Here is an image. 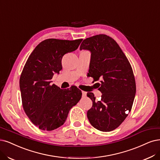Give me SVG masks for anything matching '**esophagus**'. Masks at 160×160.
<instances>
[{"instance_id": "esophagus-1", "label": "esophagus", "mask_w": 160, "mask_h": 160, "mask_svg": "<svg viewBox=\"0 0 160 160\" xmlns=\"http://www.w3.org/2000/svg\"><path fill=\"white\" fill-rule=\"evenodd\" d=\"M82 96H83V97H86V94H87V93H86V92L82 91Z\"/></svg>"}]
</instances>
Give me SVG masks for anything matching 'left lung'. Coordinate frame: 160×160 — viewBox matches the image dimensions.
Here are the masks:
<instances>
[{
	"instance_id": "8db88e82",
	"label": "left lung",
	"mask_w": 160,
	"mask_h": 160,
	"mask_svg": "<svg viewBox=\"0 0 160 160\" xmlns=\"http://www.w3.org/2000/svg\"><path fill=\"white\" fill-rule=\"evenodd\" d=\"M80 50L90 51L88 74L96 81L102 80L100 101H96L92 92L87 93L93 103L88 119L99 131H113L125 121L134 99L136 82L131 64L116 41L104 34L84 39Z\"/></svg>"
}]
</instances>
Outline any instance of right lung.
I'll return each instance as SVG.
<instances>
[{"label":"right lung","mask_w":160,"mask_h":160,"mask_svg":"<svg viewBox=\"0 0 160 160\" xmlns=\"http://www.w3.org/2000/svg\"><path fill=\"white\" fill-rule=\"evenodd\" d=\"M82 39L73 41L47 39L28 57L20 78L23 110L29 119L43 131L62 126L69 111L82 97L76 86L62 90L51 84L54 74L62 70V58L78 49Z\"/></svg>","instance_id":"add662e5"}]
</instances>
